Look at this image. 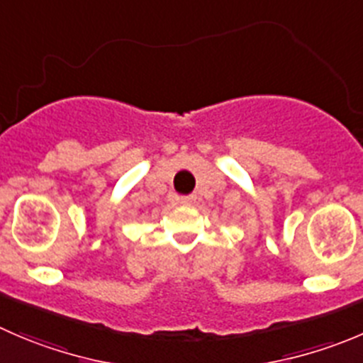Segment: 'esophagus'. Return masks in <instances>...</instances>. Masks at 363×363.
Here are the masks:
<instances>
[{
    "label": "esophagus",
    "instance_id": "obj_1",
    "mask_svg": "<svg viewBox=\"0 0 363 363\" xmlns=\"http://www.w3.org/2000/svg\"><path fill=\"white\" fill-rule=\"evenodd\" d=\"M181 203L182 206H193L195 203V196H182Z\"/></svg>",
    "mask_w": 363,
    "mask_h": 363
}]
</instances>
